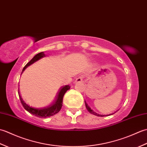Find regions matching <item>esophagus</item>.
<instances>
[{
  "mask_svg": "<svg viewBox=\"0 0 147 147\" xmlns=\"http://www.w3.org/2000/svg\"><path fill=\"white\" fill-rule=\"evenodd\" d=\"M83 78H84V76H81L78 77L75 80V83H81L83 81Z\"/></svg>",
  "mask_w": 147,
  "mask_h": 147,
  "instance_id": "obj_1",
  "label": "esophagus"
}]
</instances>
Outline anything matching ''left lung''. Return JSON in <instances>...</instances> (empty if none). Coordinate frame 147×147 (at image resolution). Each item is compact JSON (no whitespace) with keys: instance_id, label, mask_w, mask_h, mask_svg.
Returning a JSON list of instances; mask_svg holds the SVG:
<instances>
[{"instance_id":"obj_1","label":"left lung","mask_w":147,"mask_h":147,"mask_svg":"<svg viewBox=\"0 0 147 147\" xmlns=\"http://www.w3.org/2000/svg\"><path fill=\"white\" fill-rule=\"evenodd\" d=\"M85 105H86V109H87V110H88V111L90 112V114H93V115H96V116H99V117H104V116H105V115H101V114H97V113H96V112H95L93 111L92 110V109L89 107L88 105L86 104V102H85Z\"/></svg>"}]
</instances>
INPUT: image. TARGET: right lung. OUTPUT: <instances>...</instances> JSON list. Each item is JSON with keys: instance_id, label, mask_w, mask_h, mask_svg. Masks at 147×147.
I'll return each mask as SVG.
<instances>
[{"instance_id": "1", "label": "right lung", "mask_w": 147, "mask_h": 147, "mask_svg": "<svg viewBox=\"0 0 147 147\" xmlns=\"http://www.w3.org/2000/svg\"><path fill=\"white\" fill-rule=\"evenodd\" d=\"M45 55L44 54V52H42L40 53H38V54L35 55L34 56L33 58L28 63H27L25 66L24 67L22 73L25 70V69L32 64L34 62L38 61L39 59L41 58L45 57ZM70 89L69 85H65L62 86L61 88L59 89V92L57 93V95H56L55 99L53 100L49 105L45 106V107H35V106L31 105L29 104H28L27 102L24 100L23 98L21 97V95L20 94V92H18L19 96H20V99L21 100V102L22 105H23V107L28 112H30V114H32L34 115H35L36 117H41V118H47L49 117L52 116L61 111V109L62 107V101H63V97L65 94V93L68 90ZM19 91V90H18Z\"/></svg>"}]
</instances>
